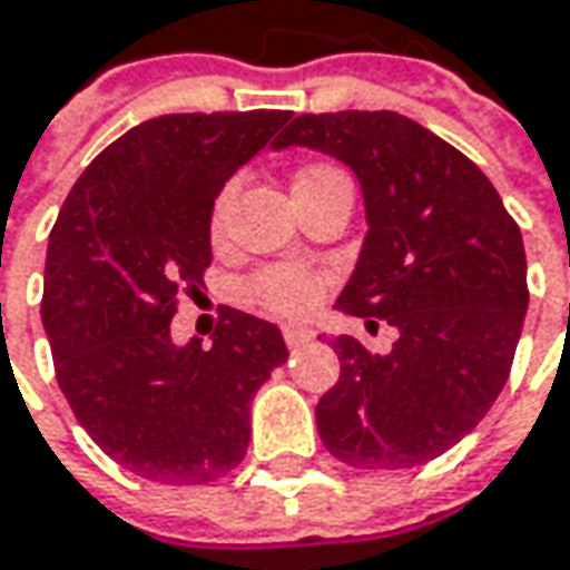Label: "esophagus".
Returning <instances> with one entry per match:
<instances>
[{
	"instance_id": "esophagus-1",
	"label": "esophagus",
	"mask_w": 570,
	"mask_h": 570,
	"mask_svg": "<svg viewBox=\"0 0 570 570\" xmlns=\"http://www.w3.org/2000/svg\"><path fill=\"white\" fill-rule=\"evenodd\" d=\"M284 341L289 350H299V346H305L308 341H315V331H312V327H305V324H286Z\"/></svg>"
}]
</instances>
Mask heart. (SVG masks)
Segmentation results:
<instances>
[{
  "instance_id": "1",
  "label": "heart",
  "mask_w": 570,
  "mask_h": 570,
  "mask_svg": "<svg viewBox=\"0 0 570 570\" xmlns=\"http://www.w3.org/2000/svg\"><path fill=\"white\" fill-rule=\"evenodd\" d=\"M337 179H346L341 169L327 167V164H308L293 179V198L312 191V188L327 186V183H337ZM229 195H233V188H224V195L217 198V205H214V226H220V220H224ZM318 289H322V277L315 271L299 265L267 267L248 284L252 299L258 305H265L267 312H274V315H303V312H308L315 305Z\"/></svg>"
}]
</instances>
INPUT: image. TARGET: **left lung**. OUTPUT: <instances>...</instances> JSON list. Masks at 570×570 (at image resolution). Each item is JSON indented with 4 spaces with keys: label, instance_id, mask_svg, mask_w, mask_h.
Returning <instances> with one entry per match:
<instances>
[{
    "label": "left lung",
    "instance_id": "8db88e82",
    "mask_svg": "<svg viewBox=\"0 0 570 570\" xmlns=\"http://www.w3.org/2000/svg\"><path fill=\"white\" fill-rule=\"evenodd\" d=\"M322 150L360 179L365 233L334 308L397 327L387 353L341 334L318 435L360 470H406L470 435L514 363L527 315L518 224L473 160L401 112L296 116L274 150Z\"/></svg>",
    "mask_w": 570,
    "mask_h": 570
}]
</instances>
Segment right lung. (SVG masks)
<instances>
[{
	"instance_id": "obj_1",
	"label": "right lung",
	"mask_w": 570,
	"mask_h": 570,
	"mask_svg": "<svg viewBox=\"0 0 570 570\" xmlns=\"http://www.w3.org/2000/svg\"><path fill=\"white\" fill-rule=\"evenodd\" d=\"M286 119H148L97 154L56 217L40 305L56 382L100 451L141 480L229 473L246 458L255 391L289 356L277 324L239 308H224L210 350L169 334L179 293L210 265L214 198Z\"/></svg>"
}]
</instances>
